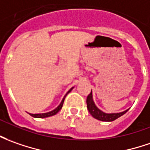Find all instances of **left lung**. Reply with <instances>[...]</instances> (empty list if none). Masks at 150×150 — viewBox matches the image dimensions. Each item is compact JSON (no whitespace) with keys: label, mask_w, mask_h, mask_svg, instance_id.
<instances>
[{"label":"left lung","mask_w":150,"mask_h":150,"mask_svg":"<svg viewBox=\"0 0 150 150\" xmlns=\"http://www.w3.org/2000/svg\"><path fill=\"white\" fill-rule=\"evenodd\" d=\"M86 105H87V109H88L89 112L91 114V116L97 120L103 121V122H112V121L116 120L117 118L122 116L128 110L127 109V110H125L123 112H117V113H105L103 111L100 110L96 107V105H95V103L93 101L92 92L91 91L86 98Z\"/></svg>","instance_id":"left-lung-1"}]
</instances>
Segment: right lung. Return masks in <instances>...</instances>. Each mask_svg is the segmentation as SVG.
Listing matches in <instances>:
<instances>
[{
	"label": "right lung",
	"instance_id": "1",
	"mask_svg": "<svg viewBox=\"0 0 150 150\" xmlns=\"http://www.w3.org/2000/svg\"><path fill=\"white\" fill-rule=\"evenodd\" d=\"M73 88H71L70 90H69V91H68V93H69L72 90H73ZM67 93V94H68ZM66 94V95H67ZM64 99H65V96L64 98L63 99V100L61 101V103H60V105L58 106L57 108H55V109H54V110H52V111H50V112H45V113H37V114H33V113H29L30 115L32 117H38V118H44V117H50V116H53V115H55L56 113H57L60 109L62 108V107H63V105H64Z\"/></svg>",
	"mask_w": 150,
	"mask_h": 150
}]
</instances>
